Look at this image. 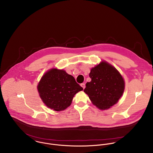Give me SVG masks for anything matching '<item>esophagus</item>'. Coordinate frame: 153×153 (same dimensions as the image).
I'll use <instances>...</instances> for the list:
<instances>
[{
  "label": "esophagus",
  "mask_w": 153,
  "mask_h": 153,
  "mask_svg": "<svg viewBox=\"0 0 153 153\" xmlns=\"http://www.w3.org/2000/svg\"><path fill=\"white\" fill-rule=\"evenodd\" d=\"M81 86L83 88V89H84L85 87V84H84V83H82V84H81Z\"/></svg>",
  "instance_id": "esophagus-1"
}]
</instances>
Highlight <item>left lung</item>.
I'll list each match as a JSON object with an SVG mask.
<instances>
[{
  "label": "left lung",
  "mask_w": 153,
  "mask_h": 153,
  "mask_svg": "<svg viewBox=\"0 0 153 153\" xmlns=\"http://www.w3.org/2000/svg\"><path fill=\"white\" fill-rule=\"evenodd\" d=\"M91 79L84 91L94 105L99 109H107L115 104L122 96L125 84L118 71L105 62L91 69Z\"/></svg>",
  "instance_id": "left-lung-1"
}]
</instances>
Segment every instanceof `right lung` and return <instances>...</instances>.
Here are the masks:
<instances>
[{"label": "right lung", "mask_w": 153, "mask_h": 153, "mask_svg": "<svg viewBox=\"0 0 153 153\" xmlns=\"http://www.w3.org/2000/svg\"><path fill=\"white\" fill-rule=\"evenodd\" d=\"M38 89L45 104L59 111L68 107L74 95L83 88L65 71L52 69L42 76Z\"/></svg>", "instance_id": "add662e5"}]
</instances>
